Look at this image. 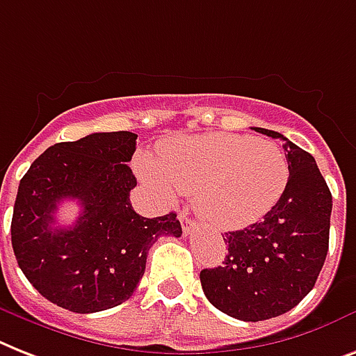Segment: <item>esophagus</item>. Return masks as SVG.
Instances as JSON below:
<instances>
[{
    "instance_id": "obj_1",
    "label": "esophagus",
    "mask_w": 356,
    "mask_h": 356,
    "mask_svg": "<svg viewBox=\"0 0 356 356\" xmlns=\"http://www.w3.org/2000/svg\"><path fill=\"white\" fill-rule=\"evenodd\" d=\"M179 221H181V227H183L184 234H190L193 230V219L188 216V210L179 212Z\"/></svg>"
}]
</instances>
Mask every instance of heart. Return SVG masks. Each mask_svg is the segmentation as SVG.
I'll list each match as a JSON object with an SVG mask.
<instances>
[{
	"instance_id": "obj_1",
	"label": "heart",
	"mask_w": 356,
	"mask_h": 356,
	"mask_svg": "<svg viewBox=\"0 0 356 356\" xmlns=\"http://www.w3.org/2000/svg\"><path fill=\"white\" fill-rule=\"evenodd\" d=\"M146 183L172 197L195 193V210L210 227L236 230L256 223L278 203L289 181L285 153L270 140L207 133L164 140L155 161L138 155Z\"/></svg>"
}]
</instances>
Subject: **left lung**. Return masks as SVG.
Masks as SVG:
<instances>
[{
  "instance_id": "8db88e82",
  "label": "left lung",
  "mask_w": 356,
  "mask_h": 356,
  "mask_svg": "<svg viewBox=\"0 0 356 356\" xmlns=\"http://www.w3.org/2000/svg\"><path fill=\"white\" fill-rule=\"evenodd\" d=\"M289 181L263 221L223 236V267L203 268L199 278L213 307L243 322H261L287 313L302 302L323 267L329 248L333 197L311 153L282 133Z\"/></svg>"
}]
</instances>
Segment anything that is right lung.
Instances as JSON below:
<instances>
[{
    "mask_svg": "<svg viewBox=\"0 0 356 356\" xmlns=\"http://www.w3.org/2000/svg\"><path fill=\"white\" fill-rule=\"evenodd\" d=\"M137 146L131 131L91 133L58 143L31 164L14 203V256L38 293L73 313L117 307L137 289L152 245L181 238L177 213L143 218L129 193L137 179L128 164ZM73 198L81 216L56 227V210Z\"/></svg>",
    "mask_w": 356,
    "mask_h": 356,
    "instance_id": "1",
    "label": "right lung"
}]
</instances>
